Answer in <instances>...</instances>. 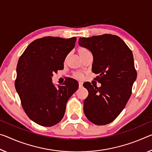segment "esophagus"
<instances>
[{"instance_id": "34e87169", "label": "esophagus", "mask_w": 152, "mask_h": 152, "mask_svg": "<svg viewBox=\"0 0 152 152\" xmlns=\"http://www.w3.org/2000/svg\"><path fill=\"white\" fill-rule=\"evenodd\" d=\"M83 83H82V82H79V83H78V85H79V87H80V88L83 87Z\"/></svg>"}]
</instances>
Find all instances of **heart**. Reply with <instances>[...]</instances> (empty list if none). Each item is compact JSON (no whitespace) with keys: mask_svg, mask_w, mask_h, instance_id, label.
I'll list each match as a JSON object with an SVG mask.
<instances>
[{"mask_svg":"<svg viewBox=\"0 0 152 152\" xmlns=\"http://www.w3.org/2000/svg\"><path fill=\"white\" fill-rule=\"evenodd\" d=\"M89 53H91L89 51L88 49H86L85 47H79L78 49V53L79 55V56H80V58H82L84 55H85L86 54ZM73 77L75 78H82L83 77V74L80 73V72H75V73L73 74Z\"/></svg>","mask_w":152,"mask_h":152,"instance_id":"obj_1","label":"heart"}]
</instances>
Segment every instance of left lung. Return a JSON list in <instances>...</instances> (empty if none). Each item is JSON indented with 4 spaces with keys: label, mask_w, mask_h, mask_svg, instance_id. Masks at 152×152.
I'll list each match as a JSON object with an SVG mask.
<instances>
[{
    "label": "left lung",
    "mask_w": 152,
    "mask_h": 152,
    "mask_svg": "<svg viewBox=\"0 0 152 152\" xmlns=\"http://www.w3.org/2000/svg\"><path fill=\"white\" fill-rule=\"evenodd\" d=\"M78 43L92 53V71L99 74L95 80L102 84L97 87L84 83L88 92L84 112L93 124H109L118 116L131 95L137 78L132 53L121 38L109 34L80 38Z\"/></svg>",
    "instance_id": "obj_1"
}]
</instances>
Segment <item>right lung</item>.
Returning a JSON list of instances; mask_svg holds the SVG:
<instances>
[{
	"label": "right lung",
	"instance_id": "add662e5",
	"mask_svg": "<svg viewBox=\"0 0 152 152\" xmlns=\"http://www.w3.org/2000/svg\"><path fill=\"white\" fill-rule=\"evenodd\" d=\"M76 37H45L34 40L19 59L15 86L28 116L43 126L61 121L69 98L78 88L76 80L68 78L56 88L52 76L64 69L66 56L74 49Z\"/></svg>",
	"mask_w": 152,
	"mask_h": 152
}]
</instances>
